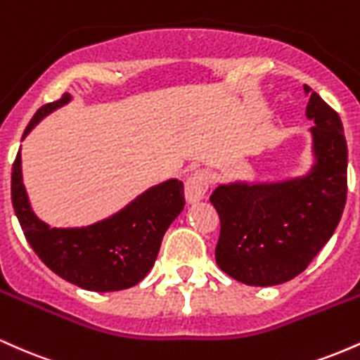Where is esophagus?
<instances>
[{"label":"esophagus","instance_id":"obj_1","mask_svg":"<svg viewBox=\"0 0 360 360\" xmlns=\"http://www.w3.org/2000/svg\"><path fill=\"white\" fill-rule=\"evenodd\" d=\"M206 189H208V176L203 171H196L186 181L184 194L188 203H198L205 198Z\"/></svg>","mask_w":360,"mask_h":360}]
</instances>
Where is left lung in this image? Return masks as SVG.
Segmentation results:
<instances>
[{
	"mask_svg": "<svg viewBox=\"0 0 360 360\" xmlns=\"http://www.w3.org/2000/svg\"><path fill=\"white\" fill-rule=\"evenodd\" d=\"M311 164L279 181H232L210 201L220 214L218 267L249 286H276L301 274L335 232L347 200V142L340 117L309 86Z\"/></svg>",
	"mask_w": 360,
	"mask_h": 360,
	"instance_id": "1",
	"label": "left lung"
}]
</instances>
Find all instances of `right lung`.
I'll return each mask as SVG.
<instances>
[{"instance_id": "add662e5", "label": "right lung", "mask_w": 360, "mask_h": 360, "mask_svg": "<svg viewBox=\"0 0 360 360\" xmlns=\"http://www.w3.org/2000/svg\"><path fill=\"white\" fill-rule=\"evenodd\" d=\"M72 101L71 93L40 108L22 140L52 111ZM11 201L28 243L49 269L82 289L122 291L154 267L162 237L184 210V186L166 179L137 194L110 217L84 226H51L37 217L23 184L22 147L11 172Z\"/></svg>"}]
</instances>
